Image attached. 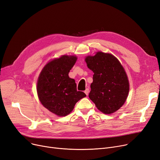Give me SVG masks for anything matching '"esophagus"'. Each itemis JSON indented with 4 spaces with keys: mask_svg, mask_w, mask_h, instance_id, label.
Masks as SVG:
<instances>
[{
    "mask_svg": "<svg viewBox=\"0 0 160 160\" xmlns=\"http://www.w3.org/2000/svg\"><path fill=\"white\" fill-rule=\"evenodd\" d=\"M89 89H88V88H87V89L84 91V93H86V95H88V94H89Z\"/></svg>",
    "mask_w": 160,
    "mask_h": 160,
    "instance_id": "esophagus-1",
    "label": "esophagus"
}]
</instances>
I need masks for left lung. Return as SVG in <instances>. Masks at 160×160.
Listing matches in <instances>:
<instances>
[{"mask_svg": "<svg viewBox=\"0 0 160 160\" xmlns=\"http://www.w3.org/2000/svg\"><path fill=\"white\" fill-rule=\"evenodd\" d=\"M85 61L94 72L89 98L98 110L111 114L124 104L129 92V82L122 65L113 55L97 52Z\"/></svg>", "mask_w": 160, "mask_h": 160, "instance_id": "left-lung-1", "label": "left lung"}]
</instances>
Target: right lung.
<instances>
[{
  "mask_svg": "<svg viewBox=\"0 0 160 160\" xmlns=\"http://www.w3.org/2000/svg\"><path fill=\"white\" fill-rule=\"evenodd\" d=\"M75 56L63 55L45 65L37 82L41 103L50 112L63 117L69 114L78 100L86 97L77 89L75 80L69 72L77 62Z\"/></svg>",
  "mask_w": 160,
  "mask_h": 160,
  "instance_id": "right-lung-1",
  "label": "right lung"
}]
</instances>
